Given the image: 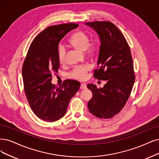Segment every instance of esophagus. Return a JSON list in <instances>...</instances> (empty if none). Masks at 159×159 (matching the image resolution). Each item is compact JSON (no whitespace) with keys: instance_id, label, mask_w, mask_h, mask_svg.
<instances>
[{"instance_id":"34e87169","label":"esophagus","mask_w":159,"mask_h":159,"mask_svg":"<svg viewBox=\"0 0 159 159\" xmlns=\"http://www.w3.org/2000/svg\"><path fill=\"white\" fill-rule=\"evenodd\" d=\"M87 89V88H86V84H81V85H80V89L85 90V89Z\"/></svg>"}]
</instances>
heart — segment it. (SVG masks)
I'll use <instances>...</instances> for the list:
<instances>
[{
  "label": "heart",
  "instance_id": "obj_1",
  "mask_svg": "<svg viewBox=\"0 0 159 159\" xmlns=\"http://www.w3.org/2000/svg\"><path fill=\"white\" fill-rule=\"evenodd\" d=\"M69 44L73 47L74 48L80 52H86V55L89 57H94L98 52V47L97 43L93 42L90 43L89 37L83 31H77L75 32L69 40ZM66 49L61 45L58 47L57 56L58 60L60 63H63L65 61L66 58ZM90 70L89 66H82L75 67L70 73V75L72 78L82 80L86 79L88 72Z\"/></svg>",
  "mask_w": 159,
  "mask_h": 159
}]
</instances>
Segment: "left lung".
I'll use <instances>...</instances> for the list:
<instances>
[{"instance_id":"obj_1","label":"left lung","mask_w":159,"mask_h":159,"mask_svg":"<svg viewBox=\"0 0 159 159\" xmlns=\"http://www.w3.org/2000/svg\"><path fill=\"white\" fill-rule=\"evenodd\" d=\"M85 25L92 28L99 37L98 69L96 79L107 80L103 88L89 84L92 98L88 103L90 112L98 118L110 119L118 114L130 97L135 81L131 52L119 29L109 21H93Z\"/></svg>"}]
</instances>
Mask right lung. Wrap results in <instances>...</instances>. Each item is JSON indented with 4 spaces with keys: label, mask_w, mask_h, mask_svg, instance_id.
I'll list each match as a JSON object with an SVG mask.
<instances>
[{
    "label": "right lung",
    "mask_w": 159,
    "mask_h": 159,
    "mask_svg": "<svg viewBox=\"0 0 159 159\" xmlns=\"http://www.w3.org/2000/svg\"><path fill=\"white\" fill-rule=\"evenodd\" d=\"M79 27L75 23L50 26L34 38L22 67L25 93L29 105L39 119L56 121L65 115L69 103L80 89L79 82L65 80L61 86L51 83L60 68L57 50L60 40Z\"/></svg>",
    "instance_id": "obj_1"
}]
</instances>
